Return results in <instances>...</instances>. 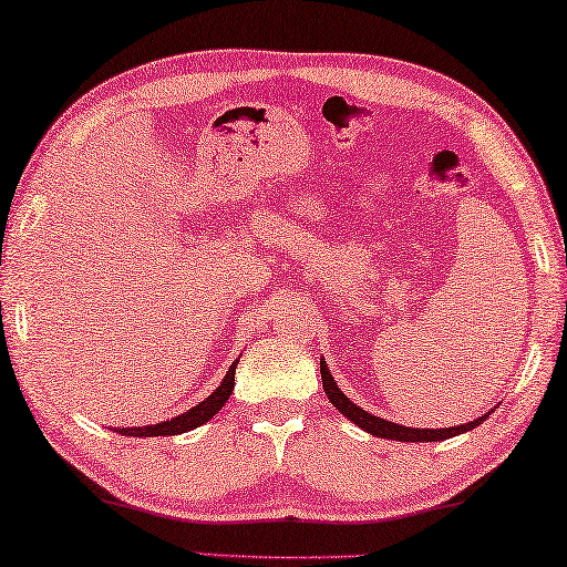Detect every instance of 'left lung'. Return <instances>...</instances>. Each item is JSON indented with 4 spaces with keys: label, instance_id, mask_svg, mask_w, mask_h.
I'll list each match as a JSON object with an SVG mask.
<instances>
[{
    "label": "left lung",
    "instance_id": "1",
    "mask_svg": "<svg viewBox=\"0 0 567 567\" xmlns=\"http://www.w3.org/2000/svg\"><path fill=\"white\" fill-rule=\"evenodd\" d=\"M319 372H322V386H324L327 399L332 401V404H334L339 411H342V414H344L349 421H354V424H357L359 429H364L367 434L379 436V439L411 441V444H414V441H426V444H429V441H444V439H451V436L466 434V431H473L478 424H483V421H486V419L493 414V411H496V409H491V411H486V414H483V416L473 419L471 424H461V426H451V429H414V426H401V424H394V421H386V419H382V416L369 414V411H364L362 406H357L354 401H349V399L344 396V391L337 386L334 377H332V372H329L327 362H319Z\"/></svg>",
    "mask_w": 567,
    "mask_h": 567
}]
</instances>
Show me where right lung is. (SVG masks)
<instances>
[{
  "instance_id": "obj_1",
  "label": "right lung",
  "mask_w": 567,
  "mask_h": 567,
  "mask_svg": "<svg viewBox=\"0 0 567 567\" xmlns=\"http://www.w3.org/2000/svg\"><path fill=\"white\" fill-rule=\"evenodd\" d=\"M240 359H235V362L230 364L228 374H225V379L220 382V386L213 391V394L208 399H203L195 404L193 409L185 411V414H178L173 416L168 421H161V424H148V426H131V429H116L113 426V431L121 436H178V434H185V431H193L203 426L205 421H210L218 411L225 406V401L230 399L233 394V386H235V367H238Z\"/></svg>"
}]
</instances>
